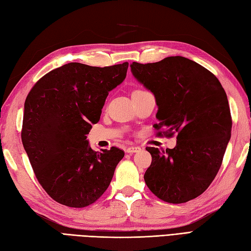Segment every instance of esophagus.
Instances as JSON below:
<instances>
[{"label": "esophagus", "mask_w": 251, "mask_h": 251, "mask_svg": "<svg viewBox=\"0 0 251 251\" xmlns=\"http://www.w3.org/2000/svg\"><path fill=\"white\" fill-rule=\"evenodd\" d=\"M140 150H141L140 147H128V148H126V153L133 154V153H136Z\"/></svg>", "instance_id": "34e87169"}]
</instances>
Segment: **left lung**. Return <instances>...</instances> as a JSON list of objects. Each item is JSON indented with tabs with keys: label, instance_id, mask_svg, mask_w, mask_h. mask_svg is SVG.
Returning a JSON list of instances; mask_svg holds the SVG:
<instances>
[{
	"label": "left lung",
	"instance_id": "left-lung-1",
	"mask_svg": "<svg viewBox=\"0 0 251 251\" xmlns=\"http://www.w3.org/2000/svg\"><path fill=\"white\" fill-rule=\"evenodd\" d=\"M134 77L150 90L158 105L154 127L173 137V149L146 148L152 156L145 173L151 192L170 204L198 198L215 178L231 136L227 95L219 79L185 57L155 63L133 62Z\"/></svg>",
	"mask_w": 251,
	"mask_h": 251
}]
</instances>
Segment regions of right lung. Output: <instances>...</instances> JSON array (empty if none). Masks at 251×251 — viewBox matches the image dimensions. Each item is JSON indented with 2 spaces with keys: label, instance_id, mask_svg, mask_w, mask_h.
I'll list each match as a JSON object with an SVG mask.
<instances>
[{
  "label": "right lung",
  "instance_id": "add662e5",
  "mask_svg": "<svg viewBox=\"0 0 251 251\" xmlns=\"http://www.w3.org/2000/svg\"><path fill=\"white\" fill-rule=\"evenodd\" d=\"M127 67V62L104 67L71 62L47 73L27 95L23 146L39 184L61 205H92L110 186L125 156L116 147L95 152L86 135Z\"/></svg>",
  "mask_w": 251,
  "mask_h": 251
}]
</instances>
